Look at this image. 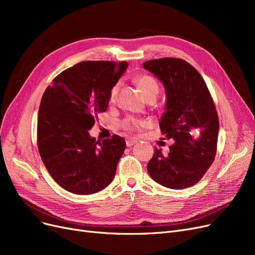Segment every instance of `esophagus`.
<instances>
[{"mask_svg":"<svg viewBox=\"0 0 255 255\" xmlns=\"http://www.w3.org/2000/svg\"><path fill=\"white\" fill-rule=\"evenodd\" d=\"M126 142H127V146H132L137 142V140L136 139H130V138H129V139H127Z\"/></svg>","mask_w":255,"mask_h":255,"instance_id":"1","label":"esophagus"}]
</instances>
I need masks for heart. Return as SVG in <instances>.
I'll return each mask as SVG.
<instances>
[{"label": "heart", "mask_w": 255, "mask_h": 255, "mask_svg": "<svg viewBox=\"0 0 255 255\" xmlns=\"http://www.w3.org/2000/svg\"><path fill=\"white\" fill-rule=\"evenodd\" d=\"M135 83L137 85L138 89H139L140 94L142 95V97L146 100L148 98L151 97H155L158 95L159 91V87L157 82L154 80L152 76L146 75V74H141L138 75L135 78ZM119 90V85L116 84L112 87L111 91H110V101L114 102L116 98H117V94ZM144 122L137 120L134 118H127L121 122V127L122 128L127 130V132H134L136 128H138L139 127H143Z\"/></svg>", "instance_id": "b5f03b06"}]
</instances>
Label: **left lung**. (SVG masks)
I'll list each match as a JSON object with an SVG mask.
<instances>
[{"label": "left lung", "mask_w": 255, "mask_h": 255, "mask_svg": "<svg viewBox=\"0 0 255 255\" xmlns=\"http://www.w3.org/2000/svg\"><path fill=\"white\" fill-rule=\"evenodd\" d=\"M142 66L164 84L167 106L159 128L173 139L168 155L155 148L148 172L167 188L190 187L202 179L217 151L219 121L213 98L202 76L184 59H152Z\"/></svg>", "instance_id": "left-lung-1"}]
</instances>
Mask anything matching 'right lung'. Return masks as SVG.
<instances>
[{
	"instance_id": "right-lung-1",
	"label": "right lung",
	"mask_w": 255,
	"mask_h": 255,
	"mask_svg": "<svg viewBox=\"0 0 255 255\" xmlns=\"http://www.w3.org/2000/svg\"><path fill=\"white\" fill-rule=\"evenodd\" d=\"M127 68V61H82L58 74L44 91L38 151L50 175L67 191L91 195L114 179L126 140L113 135L96 141L89 129L106 111L110 91Z\"/></svg>"
}]
</instances>
